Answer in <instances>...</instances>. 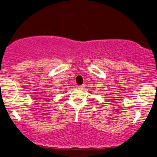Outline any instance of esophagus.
Here are the masks:
<instances>
[{
	"label": "esophagus",
	"mask_w": 157,
	"mask_h": 157,
	"mask_svg": "<svg viewBox=\"0 0 157 157\" xmlns=\"http://www.w3.org/2000/svg\"><path fill=\"white\" fill-rule=\"evenodd\" d=\"M85 85H79L78 86V88H80V89H82V88H85Z\"/></svg>",
	"instance_id": "1"
}]
</instances>
